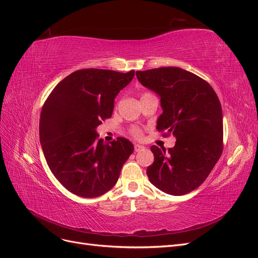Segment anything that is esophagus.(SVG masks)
<instances>
[{"label": "esophagus", "instance_id": "34e87169", "mask_svg": "<svg viewBox=\"0 0 258 258\" xmlns=\"http://www.w3.org/2000/svg\"><path fill=\"white\" fill-rule=\"evenodd\" d=\"M145 149V147L144 146H142V145H138V144H135V146H134V150L136 151V152H138V151H142V150H144Z\"/></svg>", "mask_w": 258, "mask_h": 258}]
</instances>
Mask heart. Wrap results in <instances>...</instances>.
<instances>
[{"instance_id":"obj_1","label":"heart","mask_w":258,"mask_h":258,"mask_svg":"<svg viewBox=\"0 0 258 258\" xmlns=\"http://www.w3.org/2000/svg\"><path fill=\"white\" fill-rule=\"evenodd\" d=\"M145 95H149V93H144V94L142 95V97H143V96H145ZM132 134H133V135H134L135 137H137V138H141V137L143 136L142 131L139 130V128H137V127L132 128Z\"/></svg>"}]
</instances>
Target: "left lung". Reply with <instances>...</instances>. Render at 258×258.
Listing matches in <instances>:
<instances>
[{"instance_id": "8db88e82", "label": "left lung", "mask_w": 258, "mask_h": 258, "mask_svg": "<svg viewBox=\"0 0 258 258\" xmlns=\"http://www.w3.org/2000/svg\"><path fill=\"white\" fill-rule=\"evenodd\" d=\"M139 82L157 93L163 112L157 130L174 135L173 148L152 146L147 175L153 186L173 196L197 189L223 153V111L207 81L177 67L136 71Z\"/></svg>"}]
</instances>
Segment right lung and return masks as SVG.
Instances as JSON below:
<instances>
[{
    "instance_id": "obj_1",
    "label": "right lung",
    "mask_w": 258,
    "mask_h": 258,
    "mask_svg": "<svg viewBox=\"0 0 258 258\" xmlns=\"http://www.w3.org/2000/svg\"><path fill=\"white\" fill-rule=\"evenodd\" d=\"M134 75V70L81 69L60 81L44 102L40 116L44 157L57 180L73 195L106 194L133 153L126 138L105 144L96 127L111 117L115 96Z\"/></svg>"
}]
</instances>
